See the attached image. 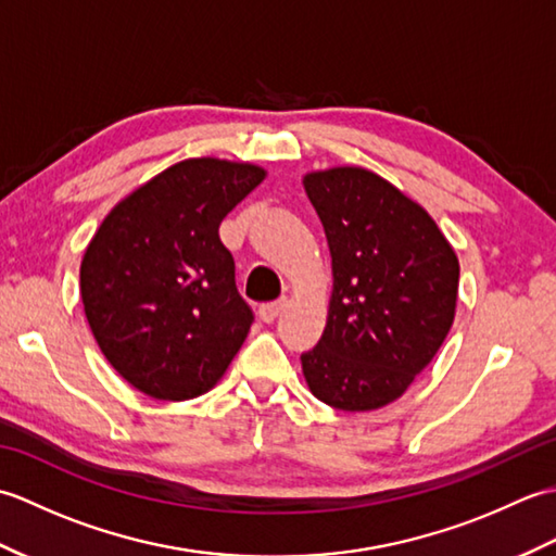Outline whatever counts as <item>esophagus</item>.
Returning a JSON list of instances; mask_svg holds the SVG:
<instances>
[{
    "label": "esophagus",
    "mask_w": 556,
    "mask_h": 556,
    "mask_svg": "<svg viewBox=\"0 0 556 556\" xmlns=\"http://www.w3.org/2000/svg\"><path fill=\"white\" fill-rule=\"evenodd\" d=\"M285 299H279V301H271V303H263V305H260V308H257V315H260V320H263V323H275L277 320V317H279V313L281 311H285Z\"/></svg>",
    "instance_id": "obj_1"
}]
</instances>
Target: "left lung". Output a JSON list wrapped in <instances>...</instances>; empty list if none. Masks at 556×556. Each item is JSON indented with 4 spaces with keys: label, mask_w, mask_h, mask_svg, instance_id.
<instances>
[{
    "label": "left lung",
    "mask_w": 556,
    "mask_h": 556,
    "mask_svg": "<svg viewBox=\"0 0 556 556\" xmlns=\"http://www.w3.org/2000/svg\"><path fill=\"white\" fill-rule=\"evenodd\" d=\"M332 253L323 339L301 356L311 392L372 410L406 392L454 323L458 260L418 203L361 167L303 179Z\"/></svg>",
    "instance_id": "1"
}]
</instances>
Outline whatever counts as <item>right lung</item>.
Returning a JSON list of instances; mask_svg holds the SVG:
<instances>
[{"label":"right lung","mask_w":556,"mask_h":556,"mask_svg":"<svg viewBox=\"0 0 556 556\" xmlns=\"http://www.w3.org/2000/svg\"><path fill=\"white\" fill-rule=\"evenodd\" d=\"M265 179L253 164L184 160L116 205L80 263V299L104 358L152 399L205 394L255 315L236 289L219 222Z\"/></svg>","instance_id":"right-lung-1"}]
</instances>
